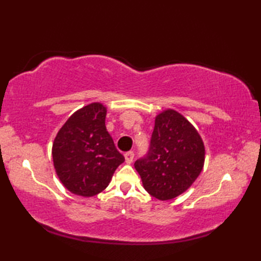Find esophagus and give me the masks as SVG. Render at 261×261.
<instances>
[{
    "label": "esophagus",
    "instance_id": "obj_1",
    "mask_svg": "<svg viewBox=\"0 0 261 261\" xmlns=\"http://www.w3.org/2000/svg\"><path fill=\"white\" fill-rule=\"evenodd\" d=\"M135 157V153L134 151H127L124 153V159H125V163L126 164H131L132 160H134Z\"/></svg>",
    "mask_w": 261,
    "mask_h": 261
}]
</instances>
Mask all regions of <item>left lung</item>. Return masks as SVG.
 Wrapping results in <instances>:
<instances>
[{
  "mask_svg": "<svg viewBox=\"0 0 261 261\" xmlns=\"http://www.w3.org/2000/svg\"><path fill=\"white\" fill-rule=\"evenodd\" d=\"M205 147L201 136L184 115L173 109L154 119L150 148L135 168L151 196L168 201L186 192L201 174Z\"/></svg>",
  "mask_w": 261,
  "mask_h": 261,
  "instance_id": "left-lung-1",
  "label": "left lung"
}]
</instances>
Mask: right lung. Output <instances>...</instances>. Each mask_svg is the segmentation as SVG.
Instances as JSON below:
<instances>
[{"label":"right lung","mask_w":261,"mask_h":261,"mask_svg":"<svg viewBox=\"0 0 261 261\" xmlns=\"http://www.w3.org/2000/svg\"><path fill=\"white\" fill-rule=\"evenodd\" d=\"M107 108L91 103L71 114L53 143V160L59 180L83 197L97 195L124 162L105 126Z\"/></svg>","instance_id":"1"}]
</instances>
